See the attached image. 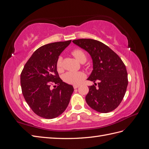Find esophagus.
Listing matches in <instances>:
<instances>
[{
  "mask_svg": "<svg viewBox=\"0 0 149 149\" xmlns=\"http://www.w3.org/2000/svg\"><path fill=\"white\" fill-rule=\"evenodd\" d=\"M79 86V85H74L73 86V88L74 89H76V88H78Z\"/></svg>",
  "mask_w": 149,
  "mask_h": 149,
  "instance_id": "1",
  "label": "esophagus"
}]
</instances>
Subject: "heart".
<instances>
[{"label":"heart","instance_id":"obj_1","mask_svg":"<svg viewBox=\"0 0 149 149\" xmlns=\"http://www.w3.org/2000/svg\"><path fill=\"white\" fill-rule=\"evenodd\" d=\"M73 55L79 62H81L83 60H86V54L81 49H76L72 52ZM62 57L59 56L56 61V67L58 70H61L62 68ZM85 77V74L83 72L78 71H69L63 75V80L67 83L71 84H78L82 81Z\"/></svg>","mask_w":149,"mask_h":149}]
</instances>
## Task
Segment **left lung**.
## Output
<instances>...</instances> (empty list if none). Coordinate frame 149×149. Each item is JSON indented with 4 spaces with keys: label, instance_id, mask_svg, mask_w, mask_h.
<instances>
[{
    "label": "left lung",
    "instance_id": "1",
    "mask_svg": "<svg viewBox=\"0 0 149 149\" xmlns=\"http://www.w3.org/2000/svg\"><path fill=\"white\" fill-rule=\"evenodd\" d=\"M73 42L86 51L93 60V70L87 80L95 86H89L86 96L88 106L101 113L114 110L123 100L128 84L123 61L109 47L97 40L81 38Z\"/></svg>",
    "mask_w": 149,
    "mask_h": 149
}]
</instances>
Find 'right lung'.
<instances>
[{"label":"right lung","mask_w":149,"mask_h":149,"mask_svg":"<svg viewBox=\"0 0 149 149\" xmlns=\"http://www.w3.org/2000/svg\"><path fill=\"white\" fill-rule=\"evenodd\" d=\"M71 40L48 43L40 47L26 63L20 74L22 91L35 113L45 119L61 115L68 106L73 86L59 77L56 61ZM52 84H55L53 88Z\"/></svg>","instance_id":"right-lung-1"}]
</instances>
